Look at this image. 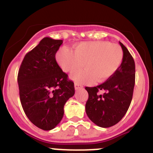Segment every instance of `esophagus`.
Instances as JSON below:
<instances>
[{"label":"esophagus","mask_w":153,"mask_h":153,"mask_svg":"<svg viewBox=\"0 0 153 153\" xmlns=\"http://www.w3.org/2000/svg\"><path fill=\"white\" fill-rule=\"evenodd\" d=\"M74 87H75L76 90H79V89L83 88V86L80 84H79V83H75V84H74Z\"/></svg>","instance_id":"1"}]
</instances>
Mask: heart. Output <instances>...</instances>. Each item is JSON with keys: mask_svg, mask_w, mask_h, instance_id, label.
I'll return each mask as SVG.
<instances>
[{"mask_svg": "<svg viewBox=\"0 0 153 153\" xmlns=\"http://www.w3.org/2000/svg\"><path fill=\"white\" fill-rule=\"evenodd\" d=\"M56 59L64 72L71 73V79L79 83L105 82L120 68L123 60V51L120 45L109 41L81 42L74 51L63 47L57 51Z\"/></svg>", "mask_w": 153, "mask_h": 153, "instance_id": "heart-1", "label": "heart"}]
</instances>
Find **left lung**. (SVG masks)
<instances>
[{"instance_id":"obj_1","label":"left lung","mask_w":153,"mask_h":153,"mask_svg":"<svg viewBox=\"0 0 153 153\" xmlns=\"http://www.w3.org/2000/svg\"><path fill=\"white\" fill-rule=\"evenodd\" d=\"M120 44L123 51V60L118 70L102 84L85 87L89 94L86 114L92 122L102 128L118 123L126 113L132 99L135 62L126 47L121 42Z\"/></svg>"}]
</instances>
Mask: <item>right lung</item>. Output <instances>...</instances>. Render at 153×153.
Listing matches in <instances>:
<instances>
[{
	"label": "right lung",
	"instance_id": "right-lung-1",
	"mask_svg": "<svg viewBox=\"0 0 153 153\" xmlns=\"http://www.w3.org/2000/svg\"><path fill=\"white\" fill-rule=\"evenodd\" d=\"M62 40L44 37L21 63L17 75L19 94L30 121L44 130L60 123L63 106L75 93L74 83L56 63Z\"/></svg>",
	"mask_w": 153,
	"mask_h": 153
}]
</instances>
